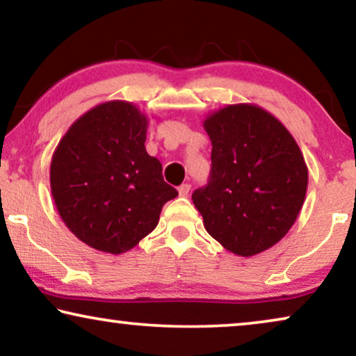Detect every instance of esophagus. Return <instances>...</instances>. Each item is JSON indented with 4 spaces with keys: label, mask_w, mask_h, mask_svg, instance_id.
<instances>
[{
    "label": "esophagus",
    "mask_w": 356,
    "mask_h": 356,
    "mask_svg": "<svg viewBox=\"0 0 356 356\" xmlns=\"http://www.w3.org/2000/svg\"><path fill=\"white\" fill-rule=\"evenodd\" d=\"M189 191H191V184H188V183H184V184H181V186L178 188V193H179V196H188L189 194Z\"/></svg>",
    "instance_id": "esophagus-1"
}]
</instances>
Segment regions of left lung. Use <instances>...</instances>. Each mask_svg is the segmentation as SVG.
Masks as SVG:
<instances>
[{
	"mask_svg": "<svg viewBox=\"0 0 356 356\" xmlns=\"http://www.w3.org/2000/svg\"><path fill=\"white\" fill-rule=\"evenodd\" d=\"M211 178L193 193L204 228L233 254L250 257L284 238L303 207L308 167L290 131L254 104L207 115Z\"/></svg>",
	"mask_w": 356,
	"mask_h": 356,
	"instance_id": "8db88e82",
	"label": "left lung"
}]
</instances>
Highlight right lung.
<instances>
[{
  "label": "right lung",
  "instance_id": "right-lung-1",
  "mask_svg": "<svg viewBox=\"0 0 356 356\" xmlns=\"http://www.w3.org/2000/svg\"><path fill=\"white\" fill-rule=\"evenodd\" d=\"M149 120L138 106L110 100L77 118L56 145L50 186L58 213L87 246L121 254L157 227L178 191L145 150Z\"/></svg>",
  "mask_w": 356,
  "mask_h": 356
}]
</instances>
